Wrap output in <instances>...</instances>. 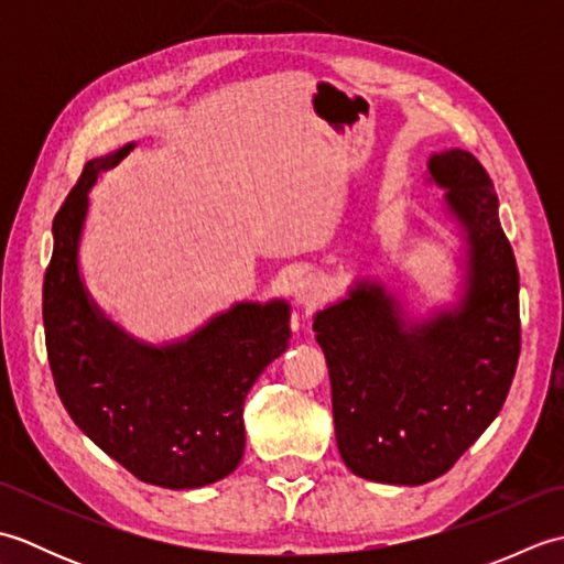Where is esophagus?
<instances>
[{"label": "esophagus", "mask_w": 564, "mask_h": 564, "mask_svg": "<svg viewBox=\"0 0 564 564\" xmlns=\"http://www.w3.org/2000/svg\"><path fill=\"white\" fill-rule=\"evenodd\" d=\"M322 295H325V285L315 275H303L293 283V297L301 307H315Z\"/></svg>", "instance_id": "34e87169"}]
</instances>
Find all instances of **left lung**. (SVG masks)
Masks as SVG:
<instances>
[{"label": "left lung", "instance_id": "obj_1", "mask_svg": "<svg viewBox=\"0 0 564 564\" xmlns=\"http://www.w3.org/2000/svg\"><path fill=\"white\" fill-rule=\"evenodd\" d=\"M463 239L458 303L414 317L400 289L356 279L315 315L346 467L382 485L448 473L505 404L521 351L519 269L485 166L465 150L426 162Z\"/></svg>", "mask_w": 564, "mask_h": 564}]
</instances>
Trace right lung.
<instances>
[{
    "label": "right lung",
    "instance_id": "obj_1",
    "mask_svg": "<svg viewBox=\"0 0 564 564\" xmlns=\"http://www.w3.org/2000/svg\"><path fill=\"white\" fill-rule=\"evenodd\" d=\"M135 142L89 160L53 220L43 281L47 361L67 414L138 480L196 489L245 455V400L291 341V305L235 303L184 339L148 344L94 303L79 271L89 191Z\"/></svg>",
    "mask_w": 564,
    "mask_h": 564
}]
</instances>
